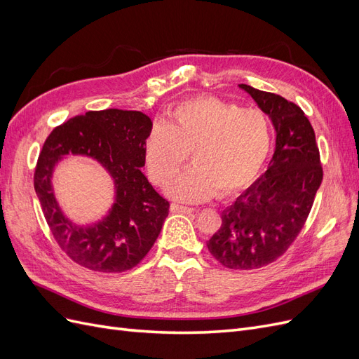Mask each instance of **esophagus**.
I'll return each instance as SVG.
<instances>
[{
	"instance_id": "34e87169",
	"label": "esophagus",
	"mask_w": 359,
	"mask_h": 359,
	"mask_svg": "<svg viewBox=\"0 0 359 359\" xmlns=\"http://www.w3.org/2000/svg\"><path fill=\"white\" fill-rule=\"evenodd\" d=\"M170 211L172 212H181V214H193L194 208H190V206H184V205H178V203H172Z\"/></svg>"
}]
</instances>
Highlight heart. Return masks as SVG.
I'll return each instance as SVG.
<instances>
[{
  "label": "heart",
  "mask_w": 359,
  "mask_h": 359,
  "mask_svg": "<svg viewBox=\"0 0 359 359\" xmlns=\"http://www.w3.org/2000/svg\"><path fill=\"white\" fill-rule=\"evenodd\" d=\"M273 142L268 115L217 97H196L172 107L166 124H157L145 139L149 177L166 184L186 165L193 166L169 186L173 198L199 202L229 198L252 181Z\"/></svg>",
  "instance_id": "heart-1"
}]
</instances>
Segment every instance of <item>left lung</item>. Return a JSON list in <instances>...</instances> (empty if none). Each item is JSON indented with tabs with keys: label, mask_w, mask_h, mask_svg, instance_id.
Masks as SVG:
<instances>
[{
	"label": "left lung",
	"mask_w": 359,
	"mask_h": 359,
	"mask_svg": "<svg viewBox=\"0 0 359 359\" xmlns=\"http://www.w3.org/2000/svg\"><path fill=\"white\" fill-rule=\"evenodd\" d=\"M274 124L277 139L268 169L222 214L210 253L229 269L266 266L283 256L302 231L323 169L314 130L295 103L241 83Z\"/></svg>",
	"instance_id": "obj_1"
}]
</instances>
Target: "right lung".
<instances>
[{"label": "right lung", "instance_id": "add662e5", "mask_svg": "<svg viewBox=\"0 0 359 359\" xmlns=\"http://www.w3.org/2000/svg\"><path fill=\"white\" fill-rule=\"evenodd\" d=\"M151 130L153 121L142 112L90 111L55 127L45 140L34 172V189L57 244L78 265L97 273H124L154 245L169 214V202L140 170L145 166L144 145ZM67 154L100 161L116 181L117 201L97 225H73L53 198L51 170Z\"/></svg>", "mask_w": 359, "mask_h": 359}]
</instances>
